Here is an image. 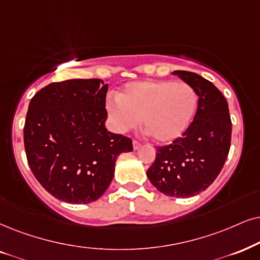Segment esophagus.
<instances>
[{"label":"esophagus","instance_id":"34e87169","mask_svg":"<svg viewBox=\"0 0 260 260\" xmlns=\"http://www.w3.org/2000/svg\"><path fill=\"white\" fill-rule=\"evenodd\" d=\"M140 147V143H138L137 140H133V149L138 150Z\"/></svg>","mask_w":260,"mask_h":260}]
</instances>
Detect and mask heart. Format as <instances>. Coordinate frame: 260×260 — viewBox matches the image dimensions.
Returning <instances> with one entry per match:
<instances>
[{"label":"heart","instance_id":"heart-1","mask_svg":"<svg viewBox=\"0 0 260 260\" xmlns=\"http://www.w3.org/2000/svg\"><path fill=\"white\" fill-rule=\"evenodd\" d=\"M110 122L117 132H127L143 119L144 128L158 143L181 137L192 122L198 96L186 83L172 80H140L128 83L117 100L106 104Z\"/></svg>","mask_w":260,"mask_h":260}]
</instances>
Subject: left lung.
<instances>
[{"instance_id": "8db88e82", "label": "left lung", "mask_w": 260, "mask_h": 260, "mask_svg": "<svg viewBox=\"0 0 260 260\" xmlns=\"http://www.w3.org/2000/svg\"><path fill=\"white\" fill-rule=\"evenodd\" d=\"M173 74L194 88L198 108L181 137L157 147L146 175L163 194L189 198L208 188L222 170L231 149L232 121L224 96L212 83L192 72Z\"/></svg>"}]
</instances>
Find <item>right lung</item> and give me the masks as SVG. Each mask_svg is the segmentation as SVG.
<instances>
[{"label":"right lung","mask_w":260,"mask_h":260,"mask_svg":"<svg viewBox=\"0 0 260 260\" xmlns=\"http://www.w3.org/2000/svg\"><path fill=\"white\" fill-rule=\"evenodd\" d=\"M108 84L71 79L49 84L29 102L24 144L29 168L55 198L88 204L103 196L132 140L106 128Z\"/></svg>","instance_id":"1"}]
</instances>
